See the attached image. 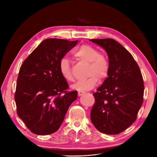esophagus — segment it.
Masks as SVG:
<instances>
[{
  "label": "esophagus",
  "mask_w": 157,
  "mask_h": 157,
  "mask_svg": "<svg viewBox=\"0 0 157 157\" xmlns=\"http://www.w3.org/2000/svg\"><path fill=\"white\" fill-rule=\"evenodd\" d=\"M85 92H82V91H79L78 92V96H81L83 95Z\"/></svg>",
  "instance_id": "34e87169"
}]
</instances>
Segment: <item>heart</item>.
Returning a JSON list of instances; mask_svg holds the SVG:
<instances>
[{
  "instance_id": "heart-1",
  "label": "heart",
  "mask_w": 157,
  "mask_h": 157,
  "mask_svg": "<svg viewBox=\"0 0 157 157\" xmlns=\"http://www.w3.org/2000/svg\"><path fill=\"white\" fill-rule=\"evenodd\" d=\"M74 58L78 62L89 63L88 75L84 80L78 81L72 88L79 91H85L94 88L99 78L104 79L108 76L110 65L108 58L94 47L88 44L81 46L74 53ZM59 69L63 79L67 82H73L74 77L69 60L62 59L60 61Z\"/></svg>"
}]
</instances>
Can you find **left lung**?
I'll use <instances>...</instances> for the list:
<instances>
[{"label":"left lung","mask_w":157,"mask_h":157,"mask_svg":"<svg viewBox=\"0 0 157 157\" xmlns=\"http://www.w3.org/2000/svg\"><path fill=\"white\" fill-rule=\"evenodd\" d=\"M109 57L108 77L93 94L90 118L103 134H118L136 120L143 102L144 81L139 67L127 49L113 39H90Z\"/></svg>","instance_id":"left-lung-1"}]
</instances>
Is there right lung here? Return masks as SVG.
I'll return each mask as SVG.
<instances>
[{"label":"right lung","instance_id":"right-lung-1","mask_svg":"<svg viewBox=\"0 0 157 157\" xmlns=\"http://www.w3.org/2000/svg\"><path fill=\"white\" fill-rule=\"evenodd\" d=\"M78 40H43L21 65L14 99L18 116L32 133L53 134L60 128L77 91H67L60 61Z\"/></svg>","mask_w":157,"mask_h":157}]
</instances>
